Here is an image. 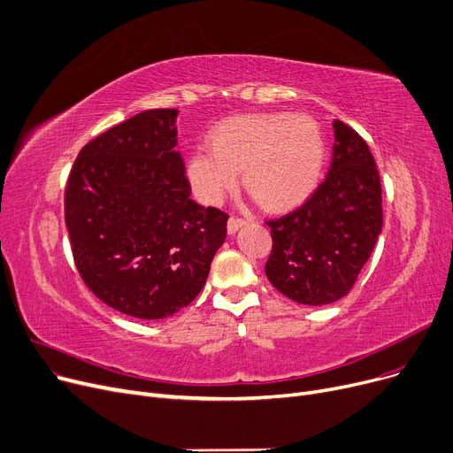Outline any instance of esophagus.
I'll list each match as a JSON object with an SVG mask.
<instances>
[{"label": "esophagus", "mask_w": 453, "mask_h": 453, "mask_svg": "<svg viewBox=\"0 0 453 453\" xmlns=\"http://www.w3.org/2000/svg\"><path fill=\"white\" fill-rule=\"evenodd\" d=\"M246 224V220L244 219H239V217H231L229 220H227V233L229 234H234L236 231H239L242 226Z\"/></svg>", "instance_id": "obj_1"}]
</instances>
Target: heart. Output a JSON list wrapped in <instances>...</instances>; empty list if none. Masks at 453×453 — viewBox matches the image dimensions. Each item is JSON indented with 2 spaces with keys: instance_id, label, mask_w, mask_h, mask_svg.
Instances as JSON below:
<instances>
[{
  "instance_id": "obj_1",
  "label": "heart",
  "mask_w": 453,
  "mask_h": 453,
  "mask_svg": "<svg viewBox=\"0 0 453 453\" xmlns=\"http://www.w3.org/2000/svg\"><path fill=\"white\" fill-rule=\"evenodd\" d=\"M321 128L308 115L251 113L231 117L212 130V149L188 157L187 174L196 196L219 205L244 185L272 211H287L311 198L325 165Z\"/></svg>"
}]
</instances>
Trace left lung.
Masks as SVG:
<instances>
[{"instance_id":"obj_1","label":"left lung","mask_w":453,"mask_h":453,"mask_svg":"<svg viewBox=\"0 0 453 453\" xmlns=\"http://www.w3.org/2000/svg\"><path fill=\"white\" fill-rule=\"evenodd\" d=\"M326 178L303 205L266 220V277L296 303L321 306L349 294L382 231V185L362 135L334 121Z\"/></svg>"}]
</instances>
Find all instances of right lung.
<instances>
[{
	"label": "right lung",
	"mask_w": 453,
	"mask_h": 453,
	"mask_svg": "<svg viewBox=\"0 0 453 453\" xmlns=\"http://www.w3.org/2000/svg\"><path fill=\"white\" fill-rule=\"evenodd\" d=\"M178 110H145L89 141L69 173L64 217L86 287L139 319L176 314L203 288L227 214L190 200Z\"/></svg>",
	"instance_id": "add662e5"
}]
</instances>
